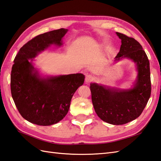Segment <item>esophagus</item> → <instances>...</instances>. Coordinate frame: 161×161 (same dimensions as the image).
Returning <instances> with one entry per match:
<instances>
[{
  "instance_id": "obj_1",
  "label": "esophagus",
  "mask_w": 161,
  "mask_h": 161,
  "mask_svg": "<svg viewBox=\"0 0 161 161\" xmlns=\"http://www.w3.org/2000/svg\"><path fill=\"white\" fill-rule=\"evenodd\" d=\"M93 79H94V78H93V77L91 75H87L85 78L86 84H89L90 82H91L93 80Z\"/></svg>"
}]
</instances>
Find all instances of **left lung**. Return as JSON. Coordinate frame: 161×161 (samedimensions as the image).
Wrapping results in <instances>:
<instances>
[{"label":"left lung","instance_id":"1","mask_svg":"<svg viewBox=\"0 0 161 161\" xmlns=\"http://www.w3.org/2000/svg\"><path fill=\"white\" fill-rule=\"evenodd\" d=\"M121 40L116 60L132 59L137 67V79L134 87L120 90L91 84L92 102L98 117L113 125H123L138 118L146 106L151 95L149 62L140 43L135 39L117 32Z\"/></svg>","mask_w":161,"mask_h":161}]
</instances>
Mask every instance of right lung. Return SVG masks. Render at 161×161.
Segmentation results:
<instances>
[{"label": "right lung", "instance_id": "right-lung-1", "mask_svg": "<svg viewBox=\"0 0 161 161\" xmlns=\"http://www.w3.org/2000/svg\"><path fill=\"white\" fill-rule=\"evenodd\" d=\"M67 31L62 28L36 36L20 48L14 60L12 98L22 117L34 124L46 126L61 121L68 113L75 92L84 84L81 73L40 77L28 60L51 44L62 45V38Z\"/></svg>", "mask_w": 161, "mask_h": 161}]
</instances>
